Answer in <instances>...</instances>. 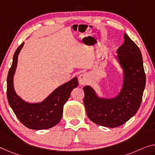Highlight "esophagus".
<instances>
[{"instance_id":"34e87169","label":"esophagus","mask_w":155,"mask_h":155,"mask_svg":"<svg viewBox=\"0 0 155 155\" xmlns=\"http://www.w3.org/2000/svg\"><path fill=\"white\" fill-rule=\"evenodd\" d=\"M89 75L87 73H82V74L80 75H79L80 84H81L82 85H84L87 84L88 82V80H89Z\"/></svg>"}]
</instances>
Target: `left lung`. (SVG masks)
Here are the masks:
<instances>
[{"mask_svg": "<svg viewBox=\"0 0 155 155\" xmlns=\"http://www.w3.org/2000/svg\"><path fill=\"white\" fill-rule=\"evenodd\" d=\"M124 44L118 48L117 59L123 73L120 92L111 98L101 97L90 86L83 88L88 117L97 125L116 127L124 124L139 110L146 86L143 62L137 44L124 34Z\"/></svg>", "mask_w": 155, "mask_h": 155, "instance_id": "8db88e82", "label": "left lung"}]
</instances>
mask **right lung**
<instances>
[{
  "instance_id": "right-lung-1",
  "label": "right lung",
  "mask_w": 155,
  "mask_h": 155,
  "mask_svg": "<svg viewBox=\"0 0 155 155\" xmlns=\"http://www.w3.org/2000/svg\"><path fill=\"white\" fill-rule=\"evenodd\" d=\"M24 45L22 43L14 53L13 61L7 79V97L16 117L22 124L31 130H46L58 125L63 114L64 104L73 89L78 86V78L59 86L41 102L30 103L16 94L14 87V75L18 63V56Z\"/></svg>"
}]
</instances>
